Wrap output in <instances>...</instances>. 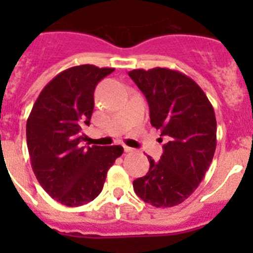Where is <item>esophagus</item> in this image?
<instances>
[{"label":"esophagus","instance_id":"obj_1","mask_svg":"<svg viewBox=\"0 0 253 253\" xmlns=\"http://www.w3.org/2000/svg\"><path fill=\"white\" fill-rule=\"evenodd\" d=\"M124 149H125V152H126V153L133 152V148H131V147H127V145H125V147H124Z\"/></svg>","mask_w":253,"mask_h":253}]
</instances>
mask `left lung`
I'll return each mask as SVG.
<instances>
[{"mask_svg":"<svg viewBox=\"0 0 253 253\" xmlns=\"http://www.w3.org/2000/svg\"><path fill=\"white\" fill-rule=\"evenodd\" d=\"M128 76L147 99L152 126L168 138L159 162L148 155L149 171L133 181V190L158 208L177 206L198 187L213 160L214 109L201 86L178 71L155 67Z\"/></svg>","mask_w":253,"mask_h":253,"instance_id":"obj_1","label":"left lung"}]
</instances>
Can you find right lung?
Listing matches in <instances>:
<instances>
[{"label":"right lung","mask_w":253,"mask_h":253,"mask_svg":"<svg viewBox=\"0 0 253 253\" xmlns=\"http://www.w3.org/2000/svg\"><path fill=\"white\" fill-rule=\"evenodd\" d=\"M115 68L81 65L58 73L38 96L27 121L33 171L58 203L79 207L103 190L108 170L124 153L121 145L82 147L90 125L94 90Z\"/></svg>","instance_id":"add662e5"}]
</instances>
